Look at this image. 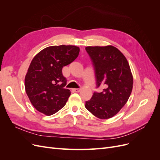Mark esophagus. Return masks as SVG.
<instances>
[{
  "instance_id": "1",
  "label": "esophagus",
  "mask_w": 160,
  "mask_h": 160,
  "mask_svg": "<svg viewBox=\"0 0 160 160\" xmlns=\"http://www.w3.org/2000/svg\"><path fill=\"white\" fill-rule=\"evenodd\" d=\"M75 92H79L81 91V89H79V88H77V89H73Z\"/></svg>"
}]
</instances>
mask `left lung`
Returning <instances> with one entry per match:
<instances>
[{"label": "left lung", "instance_id": "obj_1", "mask_svg": "<svg viewBox=\"0 0 160 160\" xmlns=\"http://www.w3.org/2000/svg\"><path fill=\"white\" fill-rule=\"evenodd\" d=\"M94 66L97 88L103 86L101 93L94 92L85 108L99 119L113 117L127 103L133 89V75L126 58L117 48L87 47Z\"/></svg>", "mask_w": 160, "mask_h": 160}]
</instances>
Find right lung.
I'll return each mask as SVG.
<instances>
[{
  "mask_svg": "<svg viewBox=\"0 0 160 160\" xmlns=\"http://www.w3.org/2000/svg\"><path fill=\"white\" fill-rule=\"evenodd\" d=\"M79 48L75 45L51 46L33 58L25 79L27 95L37 111L51 115L64 107L71 95L65 89L67 79L62 67L78 57Z\"/></svg>",
  "mask_w": 160,
  "mask_h": 160,
  "instance_id": "right-lung-1",
  "label": "right lung"
}]
</instances>
